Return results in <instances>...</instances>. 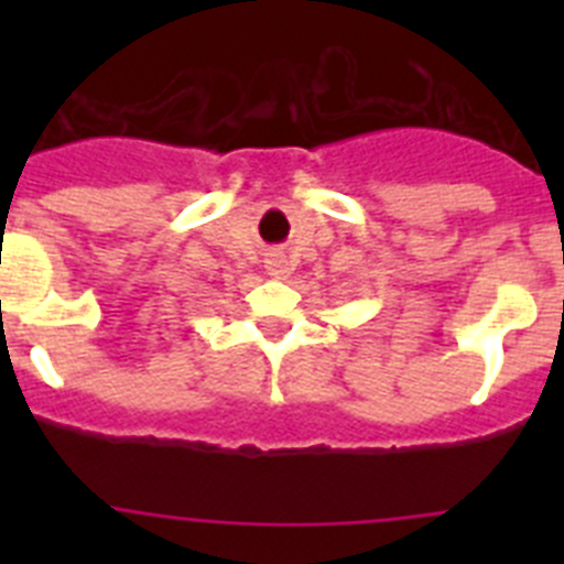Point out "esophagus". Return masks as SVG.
<instances>
[{
    "instance_id": "34e87169",
    "label": "esophagus",
    "mask_w": 564,
    "mask_h": 564,
    "mask_svg": "<svg viewBox=\"0 0 564 564\" xmlns=\"http://www.w3.org/2000/svg\"><path fill=\"white\" fill-rule=\"evenodd\" d=\"M268 273H271L273 279H285L288 273H291V265H288V257L285 253H271L268 257Z\"/></svg>"
}]
</instances>
